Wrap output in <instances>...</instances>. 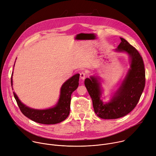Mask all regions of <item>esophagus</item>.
<instances>
[{"label": "esophagus", "mask_w": 156, "mask_h": 156, "mask_svg": "<svg viewBox=\"0 0 156 156\" xmlns=\"http://www.w3.org/2000/svg\"><path fill=\"white\" fill-rule=\"evenodd\" d=\"M86 76H87V73L85 72H82L80 73V78H81V79H82V80L85 79Z\"/></svg>", "instance_id": "esophagus-1"}]
</instances>
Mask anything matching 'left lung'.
I'll use <instances>...</instances> for the list:
<instances>
[{
    "label": "left lung",
    "instance_id": "1",
    "mask_svg": "<svg viewBox=\"0 0 156 156\" xmlns=\"http://www.w3.org/2000/svg\"><path fill=\"white\" fill-rule=\"evenodd\" d=\"M116 50L126 51L129 55L131 69L111 101L103 103L100 100V83L96 78H86L84 81L92 99L94 112L102 119H118L127 115L136 106L145 87L146 74L142 56L127 40L122 38Z\"/></svg>",
    "mask_w": 156,
    "mask_h": 156
}]
</instances>
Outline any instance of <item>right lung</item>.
Listing matches in <instances>:
<instances>
[{"instance_id": "obj_1", "label": "right lung", "mask_w": 156, "mask_h": 156, "mask_svg": "<svg viewBox=\"0 0 156 156\" xmlns=\"http://www.w3.org/2000/svg\"><path fill=\"white\" fill-rule=\"evenodd\" d=\"M12 74L11 76V85L12 86ZM79 78L80 74H76L63 84L58 104L52 108L44 110L31 109L22 104L14 92L13 96L21 112L28 118L40 124H57L66 119L69 114L71 95L78 87Z\"/></svg>"}]
</instances>
